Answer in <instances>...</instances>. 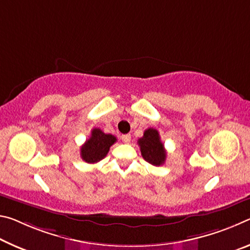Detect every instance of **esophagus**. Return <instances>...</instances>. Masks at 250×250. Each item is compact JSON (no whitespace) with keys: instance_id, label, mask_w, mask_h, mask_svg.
I'll return each instance as SVG.
<instances>
[{"instance_id":"34e87169","label":"esophagus","mask_w":250,"mask_h":250,"mask_svg":"<svg viewBox=\"0 0 250 250\" xmlns=\"http://www.w3.org/2000/svg\"><path fill=\"white\" fill-rule=\"evenodd\" d=\"M122 141L124 142V143H126V144H127V143L130 142V135L129 134L122 135Z\"/></svg>"}]
</instances>
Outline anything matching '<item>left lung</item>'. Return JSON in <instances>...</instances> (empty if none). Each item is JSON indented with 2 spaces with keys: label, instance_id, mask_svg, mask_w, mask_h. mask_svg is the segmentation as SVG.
<instances>
[{
  "label": "left lung",
  "instance_id": "obj_1",
  "mask_svg": "<svg viewBox=\"0 0 250 250\" xmlns=\"http://www.w3.org/2000/svg\"><path fill=\"white\" fill-rule=\"evenodd\" d=\"M141 153L146 162L154 166H161L166 161V150L161 142V136L157 129L148 128L144 132L143 137L138 140Z\"/></svg>",
  "mask_w": 250,
  "mask_h": 250
}]
</instances>
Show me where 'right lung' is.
<instances>
[{
    "mask_svg": "<svg viewBox=\"0 0 250 250\" xmlns=\"http://www.w3.org/2000/svg\"><path fill=\"white\" fill-rule=\"evenodd\" d=\"M117 140L112 134H105L100 128H94L91 137L81 147V157L88 164H95L107 155L109 147Z\"/></svg>",
    "mask_w": 250,
    "mask_h": 250,
    "instance_id": "right-lung-1",
    "label": "right lung"
}]
</instances>
